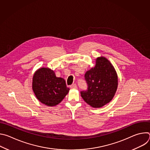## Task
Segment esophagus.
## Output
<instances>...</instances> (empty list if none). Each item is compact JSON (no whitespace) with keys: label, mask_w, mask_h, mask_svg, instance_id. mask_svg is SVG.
I'll return each mask as SVG.
<instances>
[{"label":"esophagus","mask_w":150,"mask_h":150,"mask_svg":"<svg viewBox=\"0 0 150 150\" xmlns=\"http://www.w3.org/2000/svg\"><path fill=\"white\" fill-rule=\"evenodd\" d=\"M70 87H71V88H73V89H76V88H77V85H76L75 83H74V84H72V85H71Z\"/></svg>","instance_id":"esophagus-1"}]
</instances>
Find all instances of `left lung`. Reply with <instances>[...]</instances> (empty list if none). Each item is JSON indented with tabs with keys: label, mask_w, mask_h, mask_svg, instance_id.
<instances>
[{
	"label": "left lung",
	"mask_w": 150,
	"mask_h": 150,
	"mask_svg": "<svg viewBox=\"0 0 150 150\" xmlns=\"http://www.w3.org/2000/svg\"><path fill=\"white\" fill-rule=\"evenodd\" d=\"M96 66L85 74L87 90L81 91L83 100L94 108H100L109 103L117 88V73L109 60L97 57Z\"/></svg>",
	"instance_id": "1"
}]
</instances>
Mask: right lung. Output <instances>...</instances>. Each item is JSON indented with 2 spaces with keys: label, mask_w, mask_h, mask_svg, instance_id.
<instances>
[{
  "label": "right lung",
  "mask_w": 150,
  "mask_h": 150,
  "mask_svg": "<svg viewBox=\"0 0 150 150\" xmlns=\"http://www.w3.org/2000/svg\"><path fill=\"white\" fill-rule=\"evenodd\" d=\"M33 90L37 98L47 106H55L69 91L63 78L56 77L49 68L38 69L33 78Z\"/></svg>",
  "instance_id": "add662e5"
}]
</instances>
